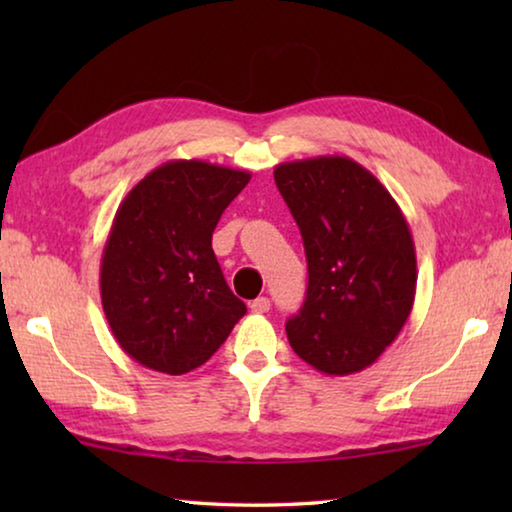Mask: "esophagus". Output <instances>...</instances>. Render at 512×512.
<instances>
[{"label":"esophagus","mask_w":512,"mask_h":512,"mask_svg":"<svg viewBox=\"0 0 512 512\" xmlns=\"http://www.w3.org/2000/svg\"><path fill=\"white\" fill-rule=\"evenodd\" d=\"M250 309H253L255 311V314H266V311L268 309H271V300H268V298H255L253 302H250Z\"/></svg>","instance_id":"obj_1"}]
</instances>
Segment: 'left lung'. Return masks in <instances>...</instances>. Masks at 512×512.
Here are the masks:
<instances>
[{
  "mask_svg": "<svg viewBox=\"0 0 512 512\" xmlns=\"http://www.w3.org/2000/svg\"><path fill=\"white\" fill-rule=\"evenodd\" d=\"M273 176L309 268L307 298L287 320L293 352L334 377L372 366L415 300V246L400 205L343 155L282 162Z\"/></svg>",
  "mask_w": 512,
  "mask_h": 512,
  "instance_id": "obj_1",
  "label": "left lung"
}]
</instances>
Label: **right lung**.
<instances>
[{"label": "right lung", "mask_w": 512, "mask_h": 512, "mask_svg": "<svg viewBox=\"0 0 512 512\" xmlns=\"http://www.w3.org/2000/svg\"><path fill=\"white\" fill-rule=\"evenodd\" d=\"M248 180L244 169L171 160L121 201L101 257V305L119 348L142 366L185 375L246 314L216 262L212 232Z\"/></svg>", "instance_id": "1"}]
</instances>
